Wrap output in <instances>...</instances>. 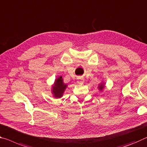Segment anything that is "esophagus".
<instances>
[{
	"label": "esophagus",
	"mask_w": 147,
	"mask_h": 147,
	"mask_svg": "<svg viewBox=\"0 0 147 147\" xmlns=\"http://www.w3.org/2000/svg\"><path fill=\"white\" fill-rule=\"evenodd\" d=\"M78 83L84 82V79H82V78H80V79H79V80H78Z\"/></svg>",
	"instance_id": "obj_1"
}]
</instances>
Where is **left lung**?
I'll return each instance as SVG.
<instances>
[{
	"label": "left lung",
	"instance_id": "left-lung-1",
	"mask_svg": "<svg viewBox=\"0 0 147 147\" xmlns=\"http://www.w3.org/2000/svg\"><path fill=\"white\" fill-rule=\"evenodd\" d=\"M105 83L104 82H101L98 86V90L99 91H101H101H103V89H104V88H105Z\"/></svg>",
	"mask_w": 147,
	"mask_h": 147
}]
</instances>
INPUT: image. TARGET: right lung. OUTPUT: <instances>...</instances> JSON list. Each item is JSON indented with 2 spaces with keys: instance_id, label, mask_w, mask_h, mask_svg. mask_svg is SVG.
I'll return each mask as SVG.
<instances>
[{
  "instance_id": "obj_1",
  "label": "right lung",
  "mask_w": 147,
  "mask_h": 147,
  "mask_svg": "<svg viewBox=\"0 0 147 147\" xmlns=\"http://www.w3.org/2000/svg\"><path fill=\"white\" fill-rule=\"evenodd\" d=\"M67 88V84H65L61 76H58L55 79L53 84L52 85L51 93L55 98H61L63 95L65 90Z\"/></svg>"
}]
</instances>
